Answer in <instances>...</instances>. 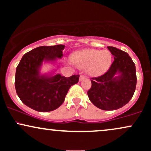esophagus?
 <instances>
[{"mask_svg":"<svg viewBox=\"0 0 151 151\" xmlns=\"http://www.w3.org/2000/svg\"><path fill=\"white\" fill-rule=\"evenodd\" d=\"M84 79H85V76H84V75H81L80 77H79V81H81L82 80H84Z\"/></svg>","mask_w":151,"mask_h":151,"instance_id":"obj_1","label":"esophagus"}]
</instances>
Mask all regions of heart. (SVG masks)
<instances>
[{"mask_svg":"<svg viewBox=\"0 0 151 151\" xmlns=\"http://www.w3.org/2000/svg\"><path fill=\"white\" fill-rule=\"evenodd\" d=\"M112 61L111 53L109 50H85L74 55L72 62L79 68H86L89 75L99 76L104 74L110 67Z\"/></svg>","mask_w":151,"mask_h":151,"instance_id":"heart-1","label":"heart"}]
</instances>
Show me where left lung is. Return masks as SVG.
Here are the masks:
<instances>
[{"mask_svg": "<svg viewBox=\"0 0 151 151\" xmlns=\"http://www.w3.org/2000/svg\"><path fill=\"white\" fill-rule=\"evenodd\" d=\"M114 55V62L103 75L91 78V87L87 91L89 100L102 110H116L132 98L136 86V66L126 52L107 47Z\"/></svg>", "mask_w": 151, "mask_h": 151, "instance_id": "1", "label": "left lung"}]
</instances>
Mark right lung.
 <instances>
[{
	"mask_svg": "<svg viewBox=\"0 0 151 151\" xmlns=\"http://www.w3.org/2000/svg\"><path fill=\"white\" fill-rule=\"evenodd\" d=\"M63 45L41 46L22 56L16 68L15 90L22 103L40 112L55 110L62 104L71 86L79 75L65 77L61 74H40L43 62H55L63 56Z\"/></svg>",
	"mask_w": 151,
	"mask_h": 151,
	"instance_id": "obj_1",
	"label": "right lung"
}]
</instances>
